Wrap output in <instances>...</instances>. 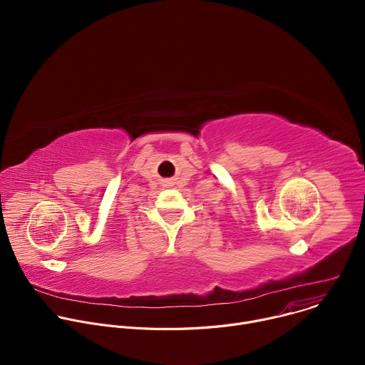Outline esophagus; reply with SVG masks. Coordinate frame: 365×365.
Here are the masks:
<instances>
[{
    "label": "esophagus",
    "mask_w": 365,
    "mask_h": 365,
    "mask_svg": "<svg viewBox=\"0 0 365 365\" xmlns=\"http://www.w3.org/2000/svg\"><path fill=\"white\" fill-rule=\"evenodd\" d=\"M165 186H172V180H166V182H165Z\"/></svg>",
    "instance_id": "esophagus-1"
}]
</instances>
